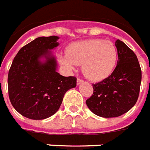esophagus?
Wrapping results in <instances>:
<instances>
[{
	"instance_id": "34e87169",
	"label": "esophagus",
	"mask_w": 150,
	"mask_h": 150,
	"mask_svg": "<svg viewBox=\"0 0 150 150\" xmlns=\"http://www.w3.org/2000/svg\"><path fill=\"white\" fill-rule=\"evenodd\" d=\"M76 82H77V84L79 85V84H80L81 83H83V80H81V79H80V78H77V80H76Z\"/></svg>"
}]
</instances>
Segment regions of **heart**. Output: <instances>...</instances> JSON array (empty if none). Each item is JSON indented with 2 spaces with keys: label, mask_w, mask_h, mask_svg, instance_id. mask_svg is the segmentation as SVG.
Masks as SVG:
<instances>
[{
  "label": "heart",
  "mask_w": 150,
  "mask_h": 150,
  "mask_svg": "<svg viewBox=\"0 0 150 150\" xmlns=\"http://www.w3.org/2000/svg\"><path fill=\"white\" fill-rule=\"evenodd\" d=\"M60 62L69 70L82 65V72L92 81H101L113 72L117 61V50L113 42L90 39L74 42L67 55L59 56Z\"/></svg>",
  "instance_id": "obj_1"
}]
</instances>
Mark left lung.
<instances>
[{
    "instance_id": "8db88e82",
    "label": "left lung",
    "mask_w": 150,
    "mask_h": 150,
    "mask_svg": "<svg viewBox=\"0 0 150 150\" xmlns=\"http://www.w3.org/2000/svg\"><path fill=\"white\" fill-rule=\"evenodd\" d=\"M118 60L112 74L93 84V94L86 100L88 108L103 117H118L136 104L139 97L142 72L137 57L123 42H115Z\"/></svg>"
}]
</instances>
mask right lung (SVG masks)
<instances>
[{
	"label": "right lung",
	"mask_w": 150,
	"mask_h": 150,
	"mask_svg": "<svg viewBox=\"0 0 150 150\" xmlns=\"http://www.w3.org/2000/svg\"><path fill=\"white\" fill-rule=\"evenodd\" d=\"M58 37H38L23 46L14 57L7 83L10 101L20 115L33 120L51 117L59 109L64 96L76 86V77L56 71L49 50L58 45ZM42 57L45 62L39 61Z\"/></svg>",
	"instance_id": "right-lung-1"
}]
</instances>
